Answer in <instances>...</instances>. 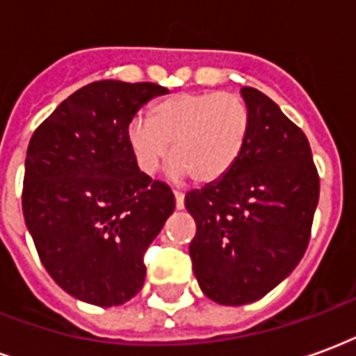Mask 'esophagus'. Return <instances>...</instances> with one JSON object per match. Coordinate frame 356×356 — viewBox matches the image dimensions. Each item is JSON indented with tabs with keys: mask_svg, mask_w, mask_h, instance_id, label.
<instances>
[{
	"mask_svg": "<svg viewBox=\"0 0 356 356\" xmlns=\"http://www.w3.org/2000/svg\"><path fill=\"white\" fill-rule=\"evenodd\" d=\"M175 208L183 209L185 208V196L181 193H175Z\"/></svg>",
	"mask_w": 356,
	"mask_h": 356,
	"instance_id": "1",
	"label": "esophagus"
}]
</instances>
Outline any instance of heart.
Segmentation results:
<instances>
[{
    "mask_svg": "<svg viewBox=\"0 0 356 356\" xmlns=\"http://www.w3.org/2000/svg\"><path fill=\"white\" fill-rule=\"evenodd\" d=\"M250 131V110L234 93H177L152 108V116L133 118L127 143L143 173L154 175L170 154L171 179L188 175L213 183L236 163Z\"/></svg>",
    "mask_w": 356,
    "mask_h": 356,
    "instance_id": "1",
    "label": "heart"
}]
</instances>
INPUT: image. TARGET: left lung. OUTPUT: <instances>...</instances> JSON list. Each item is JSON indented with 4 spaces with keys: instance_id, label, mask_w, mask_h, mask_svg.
Wrapping results in <instances>:
<instances>
[{
    "instance_id": "obj_1",
    "label": "left lung",
    "mask_w": 356,
    "mask_h": 356,
    "mask_svg": "<svg viewBox=\"0 0 356 356\" xmlns=\"http://www.w3.org/2000/svg\"><path fill=\"white\" fill-rule=\"evenodd\" d=\"M240 95L250 110L242 154L223 177L185 196L196 223L194 276L221 305L257 301L298 267L321 191L305 133L261 91Z\"/></svg>"
}]
</instances>
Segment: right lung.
<instances>
[{"mask_svg": "<svg viewBox=\"0 0 356 356\" xmlns=\"http://www.w3.org/2000/svg\"><path fill=\"white\" fill-rule=\"evenodd\" d=\"M170 91L102 80L78 89L32 135L22 211L51 278L72 298L116 307L139 293L143 254L175 209L170 186L137 168L133 116Z\"/></svg>", "mask_w": 356, "mask_h": 356, "instance_id": "1", "label": "right lung"}]
</instances>
